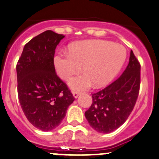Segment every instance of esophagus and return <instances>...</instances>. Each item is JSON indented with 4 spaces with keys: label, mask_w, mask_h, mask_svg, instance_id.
<instances>
[{
    "label": "esophagus",
    "mask_w": 159,
    "mask_h": 159,
    "mask_svg": "<svg viewBox=\"0 0 159 159\" xmlns=\"http://www.w3.org/2000/svg\"><path fill=\"white\" fill-rule=\"evenodd\" d=\"M72 94H73V97L75 98H77L79 97V95L80 94V92H76V91H74L73 93H72Z\"/></svg>",
    "instance_id": "34e87169"
}]
</instances>
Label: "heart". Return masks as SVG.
Listing matches in <instances>:
<instances>
[{
	"label": "heart",
	"mask_w": 159,
	"mask_h": 159,
	"mask_svg": "<svg viewBox=\"0 0 159 159\" xmlns=\"http://www.w3.org/2000/svg\"><path fill=\"white\" fill-rule=\"evenodd\" d=\"M126 58L122 45L103 40L81 41L72 45L69 52L58 53L54 57V66L58 75L66 81L81 70L85 74L72 79L73 90L87 89L93 84L101 87L111 82L122 69Z\"/></svg>",
	"instance_id": "obj_1"
}]
</instances>
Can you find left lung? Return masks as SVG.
Masks as SVG:
<instances>
[{"label": "left lung", "mask_w": 159, "mask_h": 159, "mask_svg": "<svg viewBox=\"0 0 159 159\" xmlns=\"http://www.w3.org/2000/svg\"><path fill=\"white\" fill-rule=\"evenodd\" d=\"M140 84V65L130 51L129 64L120 77L92 93L91 106L85 112L90 126L97 132L108 134L121 126L134 108Z\"/></svg>", "instance_id": "8db88e82"}]
</instances>
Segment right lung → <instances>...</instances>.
<instances>
[{
    "instance_id": "add662e5",
    "label": "right lung",
    "mask_w": 159,
    "mask_h": 159,
    "mask_svg": "<svg viewBox=\"0 0 159 159\" xmlns=\"http://www.w3.org/2000/svg\"><path fill=\"white\" fill-rule=\"evenodd\" d=\"M64 37L51 30L40 33L25 45L16 66L22 111L33 126L43 131L59 126L75 100L54 69L55 48Z\"/></svg>"
}]
</instances>
